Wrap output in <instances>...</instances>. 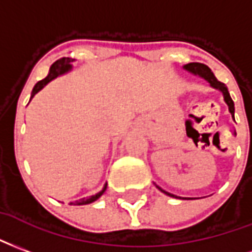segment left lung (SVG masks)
I'll return each instance as SVG.
<instances>
[{"mask_svg":"<svg viewBox=\"0 0 252 252\" xmlns=\"http://www.w3.org/2000/svg\"><path fill=\"white\" fill-rule=\"evenodd\" d=\"M185 69H188V71H190V72L197 73V75H200V76H203L205 80H208L209 84H211L212 87L220 90V91L223 93V96H224V100H225V103L228 104L229 113H231V115L234 117V114H235L234 100H232V99H231V96H229L228 88L225 87V84L221 83V82H219L218 79L215 78L214 72H212V71L209 69V67H207L205 64H201V63H189V64H187V65H185ZM158 189L161 190V192H164L165 194H168V196H172V197H177V196H174V194L169 193V192H166V190H164V189H161L159 187H158Z\"/></svg>","mask_w":252,"mask_h":252,"instance_id":"obj_1","label":"left lung"}]
</instances>
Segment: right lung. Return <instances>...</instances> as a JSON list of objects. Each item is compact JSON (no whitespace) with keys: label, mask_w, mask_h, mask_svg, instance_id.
Returning a JSON list of instances; mask_svg holds the SVG:
<instances>
[{"label":"right lung","mask_w":252,"mask_h":252,"mask_svg":"<svg viewBox=\"0 0 252 252\" xmlns=\"http://www.w3.org/2000/svg\"><path fill=\"white\" fill-rule=\"evenodd\" d=\"M71 62H72V59L69 58H62L59 59V60H56L55 63L51 65V69H49V73L47 78H44L43 80H40V82H37L36 83V86L33 87L32 90V96L31 98H33L34 96V94H37L41 88L45 86L47 83H49L52 79H55L56 76H59V75H62V73L67 72V71H69L71 69ZM106 188H107V185H104L103 189L100 190V192H98L96 194H94V196H91V197H88V199H82L79 200V201H75V203H71L72 205H84V204H90L93 203V201H95V200H98L102 194L104 193V190H106Z\"/></svg>","instance_id":"1"}]
</instances>
